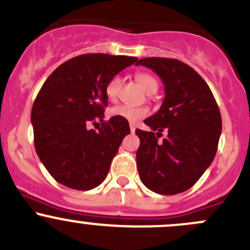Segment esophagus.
<instances>
[{
    "instance_id": "esophagus-1",
    "label": "esophagus",
    "mask_w": 250,
    "mask_h": 250,
    "mask_svg": "<svg viewBox=\"0 0 250 250\" xmlns=\"http://www.w3.org/2000/svg\"><path fill=\"white\" fill-rule=\"evenodd\" d=\"M129 128H130V132L134 133V130H135V125H134V123H130V125H129Z\"/></svg>"
}]
</instances>
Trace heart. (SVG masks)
Segmentation results:
<instances>
[{"instance_id":"heart-1","label":"heart","mask_w":250,"mask_h":250,"mask_svg":"<svg viewBox=\"0 0 250 250\" xmlns=\"http://www.w3.org/2000/svg\"><path fill=\"white\" fill-rule=\"evenodd\" d=\"M138 82L140 83L141 87L146 90L147 94H153L158 88V82L155 77L147 72H139L135 75ZM121 84H122V78L120 76H113L109 80V82L105 85V93L110 100L117 98L120 93ZM147 109L145 107H133L129 105H117V106L111 109V115L117 116V117L127 120L128 122H138L141 118L147 115Z\"/></svg>"}]
</instances>
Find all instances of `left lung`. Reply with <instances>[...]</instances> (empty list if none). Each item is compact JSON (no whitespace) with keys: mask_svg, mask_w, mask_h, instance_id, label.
<instances>
[{"mask_svg":"<svg viewBox=\"0 0 250 250\" xmlns=\"http://www.w3.org/2000/svg\"><path fill=\"white\" fill-rule=\"evenodd\" d=\"M165 84L161 109L144 121L151 132L137 129L139 176L148 190L176 195L192 188L215 157L221 134V116L210 88L185 62L169 58H144ZM156 130L157 133H155ZM165 130L167 137L158 138Z\"/></svg>","mask_w":250,"mask_h":250,"instance_id":"1","label":"left lung"}]
</instances>
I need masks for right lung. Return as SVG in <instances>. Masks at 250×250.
<instances>
[{
	"label": "right lung",
	"mask_w": 250,
	"mask_h": 250,
	"mask_svg": "<svg viewBox=\"0 0 250 250\" xmlns=\"http://www.w3.org/2000/svg\"><path fill=\"white\" fill-rule=\"evenodd\" d=\"M138 60L135 57L94 53L72 58L58 66L40 89L31 110L34 143L50 175L74 190L97 188L109 173L127 120L113 116L105 122V85L111 77ZM102 122L98 131L89 123Z\"/></svg>",
	"instance_id": "right-lung-1"
}]
</instances>
